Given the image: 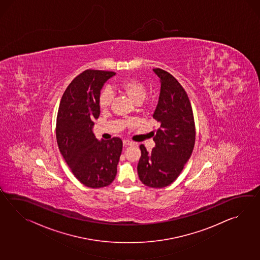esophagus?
<instances>
[{
  "instance_id": "1",
  "label": "esophagus",
  "mask_w": 260,
  "mask_h": 260,
  "mask_svg": "<svg viewBox=\"0 0 260 260\" xmlns=\"http://www.w3.org/2000/svg\"><path fill=\"white\" fill-rule=\"evenodd\" d=\"M133 143L131 142V141H128V140H124L123 141V145L126 147V146H128V145H132Z\"/></svg>"
}]
</instances>
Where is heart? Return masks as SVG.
Segmentation results:
<instances>
[{
  "instance_id": "obj_1",
  "label": "heart",
  "mask_w": 260,
  "mask_h": 260,
  "mask_svg": "<svg viewBox=\"0 0 260 260\" xmlns=\"http://www.w3.org/2000/svg\"><path fill=\"white\" fill-rule=\"evenodd\" d=\"M117 88L125 93L135 104H141L146 98L147 87L144 82L136 78H127L118 83ZM114 93L109 87H104L99 94L98 104L101 109H108L113 103Z\"/></svg>"
}]
</instances>
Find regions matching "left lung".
Instances as JSON below:
<instances>
[{
	"mask_svg": "<svg viewBox=\"0 0 260 260\" xmlns=\"http://www.w3.org/2000/svg\"><path fill=\"white\" fill-rule=\"evenodd\" d=\"M160 79V94L153 118L160 123L154 131L156 146L148 152L140 145L139 178L144 185L161 188L179 176L195 144L196 128L190 101L184 87L164 70L153 69Z\"/></svg>",
	"mask_w": 260,
	"mask_h": 260,
	"instance_id": "1",
	"label": "left lung"
}]
</instances>
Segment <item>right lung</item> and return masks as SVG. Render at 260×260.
<instances>
[{
    "instance_id": "1",
    "label": "right lung",
    "mask_w": 260,
    "mask_h": 260,
    "mask_svg": "<svg viewBox=\"0 0 260 260\" xmlns=\"http://www.w3.org/2000/svg\"><path fill=\"white\" fill-rule=\"evenodd\" d=\"M114 72L88 69L64 91L58 107L56 137L58 149L81 184L90 188L110 185L116 178L121 139L99 141L92 133L100 116L99 94Z\"/></svg>"
}]
</instances>
